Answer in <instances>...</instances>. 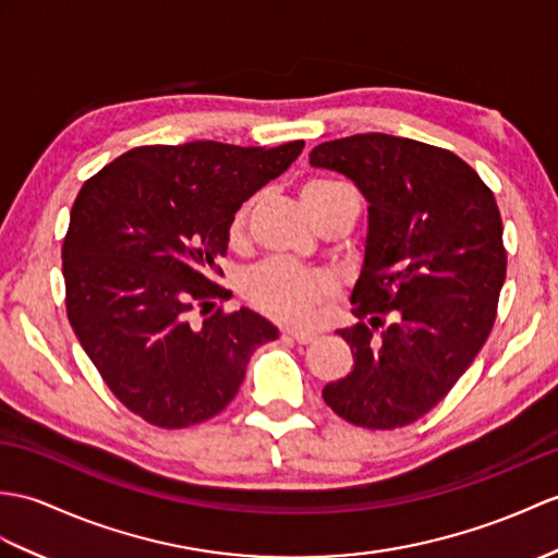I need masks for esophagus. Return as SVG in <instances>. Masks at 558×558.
<instances>
[{"mask_svg": "<svg viewBox=\"0 0 558 558\" xmlns=\"http://www.w3.org/2000/svg\"><path fill=\"white\" fill-rule=\"evenodd\" d=\"M282 338L294 340L296 344H308V342H314L316 335L314 332H304V330H284Z\"/></svg>", "mask_w": 558, "mask_h": 558, "instance_id": "esophagus-1", "label": "esophagus"}]
</instances>
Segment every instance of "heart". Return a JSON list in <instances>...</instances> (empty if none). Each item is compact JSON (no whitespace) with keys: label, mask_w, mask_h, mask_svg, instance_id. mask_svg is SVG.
<instances>
[{"label":"heart","mask_w":558,"mask_h":558,"mask_svg":"<svg viewBox=\"0 0 558 558\" xmlns=\"http://www.w3.org/2000/svg\"><path fill=\"white\" fill-rule=\"evenodd\" d=\"M344 183L330 178L311 180L302 187V204L323 202L330 194L344 190ZM250 202L242 204L230 223V242H240L247 226ZM242 294L264 316L276 318L290 326H304L314 318L320 304H326L335 294V280L323 270L300 268L282 258L258 264L242 280Z\"/></svg>","instance_id":"1"}]
</instances>
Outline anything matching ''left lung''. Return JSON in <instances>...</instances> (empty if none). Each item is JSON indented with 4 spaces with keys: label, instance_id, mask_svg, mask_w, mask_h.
<instances>
[{
    "label": "left lung",
    "instance_id": "left-lung-1",
    "mask_svg": "<svg viewBox=\"0 0 558 558\" xmlns=\"http://www.w3.org/2000/svg\"><path fill=\"white\" fill-rule=\"evenodd\" d=\"M308 163L368 202L356 323L338 330L354 368L323 399L349 423L392 430L447 397L495 326L507 278L495 194L454 151L385 133L323 142Z\"/></svg>",
    "mask_w": 558,
    "mask_h": 558
}]
</instances>
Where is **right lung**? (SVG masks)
Returning a JSON list of instances; mask_svg holds the SVG:
<instances>
[{
    "mask_svg": "<svg viewBox=\"0 0 558 558\" xmlns=\"http://www.w3.org/2000/svg\"><path fill=\"white\" fill-rule=\"evenodd\" d=\"M304 140L235 147L199 140L121 154L81 187L63 238L66 314L85 354L125 409L159 427L209 421L238 395L256 347L278 328L228 300L232 216L300 157Z\"/></svg>",
    "mask_w": 558,
    "mask_h": 558,
    "instance_id": "1",
    "label": "right lung"
}]
</instances>
